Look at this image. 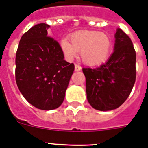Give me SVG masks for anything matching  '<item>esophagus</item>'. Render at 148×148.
<instances>
[{"label": "esophagus", "instance_id": "34e87169", "mask_svg": "<svg viewBox=\"0 0 148 148\" xmlns=\"http://www.w3.org/2000/svg\"><path fill=\"white\" fill-rule=\"evenodd\" d=\"M74 70H75V71H79L81 70V67L77 64H75L74 65Z\"/></svg>", "mask_w": 148, "mask_h": 148}]
</instances>
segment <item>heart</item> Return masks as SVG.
Listing matches in <instances>:
<instances>
[{
  "mask_svg": "<svg viewBox=\"0 0 148 148\" xmlns=\"http://www.w3.org/2000/svg\"><path fill=\"white\" fill-rule=\"evenodd\" d=\"M60 41V48L67 60H72L80 51L81 60L89 66H96L108 58L111 41L107 34L95 31H80Z\"/></svg>",
  "mask_w": 148,
  "mask_h": 148,
  "instance_id": "b5f03b06",
  "label": "heart"
}]
</instances>
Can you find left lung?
Segmentation results:
<instances>
[{
    "label": "left lung",
    "instance_id": "left-lung-1",
    "mask_svg": "<svg viewBox=\"0 0 148 148\" xmlns=\"http://www.w3.org/2000/svg\"><path fill=\"white\" fill-rule=\"evenodd\" d=\"M114 52L96 68H83L87 98L92 108L107 111L119 108L129 97L136 80V52L131 38L117 28Z\"/></svg>",
    "mask_w": 148,
    "mask_h": 148
}]
</instances>
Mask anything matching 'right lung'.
<instances>
[{
	"instance_id": "obj_1",
	"label": "right lung",
	"mask_w": 148,
	"mask_h": 148,
	"mask_svg": "<svg viewBox=\"0 0 148 148\" xmlns=\"http://www.w3.org/2000/svg\"><path fill=\"white\" fill-rule=\"evenodd\" d=\"M47 24H38L24 33L16 53L15 79L24 97L40 110L61 105L74 70L64 60L60 45L47 36Z\"/></svg>"
}]
</instances>
